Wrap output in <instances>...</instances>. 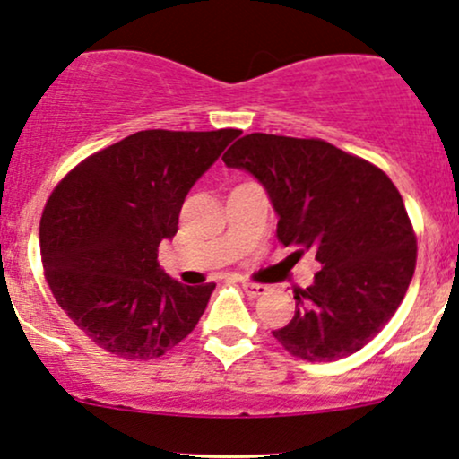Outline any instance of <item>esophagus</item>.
<instances>
[{
  "mask_svg": "<svg viewBox=\"0 0 459 459\" xmlns=\"http://www.w3.org/2000/svg\"><path fill=\"white\" fill-rule=\"evenodd\" d=\"M241 287H244V291L250 298L267 296V291H270V287H267V284H256V282H241Z\"/></svg>",
  "mask_w": 459,
  "mask_h": 459,
  "instance_id": "esophagus-1",
  "label": "esophagus"
}]
</instances>
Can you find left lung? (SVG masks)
Here are the masks:
<instances>
[{
	"label": "left lung",
	"mask_w": 459,
	"mask_h": 459,
	"mask_svg": "<svg viewBox=\"0 0 459 459\" xmlns=\"http://www.w3.org/2000/svg\"><path fill=\"white\" fill-rule=\"evenodd\" d=\"M222 161L250 172L278 215L276 235L321 263L296 291V315L273 330L278 343L310 362L362 350L408 291L416 237L402 194L380 168L324 140L250 134Z\"/></svg>",
	"instance_id": "left-lung-1"
}]
</instances>
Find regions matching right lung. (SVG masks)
Returning <instances> with one entry per match:
<instances>
[{
  "label": "right lung",
  "mask_w": 459,
  "mask_h": 459,
  "mask_svg": "<svg viewBox=\"0 0 459 459\" xmlns=\"http://www.w3.org/2000/svg\"><path fill=\"white\" fill-rule=\"evenodd\" d=\"M239 134L138 131L83 160L54 189L40 220L45 276L92 343L151 360L196 328L215 284L170 278L157 247L175 237L187 192Z\"/></svg>",
  "instance_id": "obj_1"
}]
</instances>
